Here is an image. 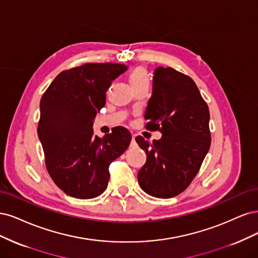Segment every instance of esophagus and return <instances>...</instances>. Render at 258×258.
<instances>
[{
	"instance_id": "obj_1",
	"label": "esophagus",
	"mask_w": 258,
	"mask_h": 258,
	"mask_svg": "<svg viewBox=\"0 0 258 258\" xmlns=\"http://www.w3.org/2000/svg\"><path fill=\"white\" fill-rule=\"evenodd\" d=\"M136 140H135V135L132 136V141H131V147H136Z\"/></svg>"
}]
</instances>
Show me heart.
Masks as SVG:
<instances>
[{
	"label": "heart",
	"mask_w": 258,
	"mask_h": 258,
	"mask_svg": "<svg viewBox=\"0 0 258 258\" xmlns=\"http://www.w3.org/2000/svg\"><path fill=\"white\" fill-rule=\"evenodd\" d=\"M128 81L132 88H137L139 86L149 85L148 72L143 66H136L128 74Z\"/></svg>",
	"instance_id": "1"
}]
</instances>
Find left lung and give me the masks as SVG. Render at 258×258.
Wrapping results in <instances>:
<instances>
[{
    "mask_svg": "<svg viewBox=\"0 0 258 258\" xmlns=\"http://www.w3.org/2000/svg\"><path fill=\"white\" fill-rule=\"evenodd\" d=\"M145 119L146 128L160 131L162 138L150 144L136 137L147 154L138 183L157 198L177 196L190 184L209 151V108L192 78L160 66L154 72Z\"/></svg>",
    "mask_w": 258,
    "mask_h": 258,
    "instance_id": "left-lung-1",
    "label": "left lung"
}]
</instances>
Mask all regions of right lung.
I'll list each match as a JSON object with an SVG mask.
<instances>
[{
    "label": "right lung",
    "instance_id": "add662e5",
    "mask_svg": "<svg viewBox=\"0 0 258 258\" xmlns=\"http://www.w3.org/2000/svg\"><path fill=\"white\" fill-rule=\"evenodd\" d=\"M126 70L118 63H87L61 72L41 96L37 134L47 170L65 194L79 199L101 195L110 163L130 146L126 128L99 138L92 127L106 91Z\"/></svg>",
    "mask_w": 258,
    "mask_h": 258
}]
</instances>
